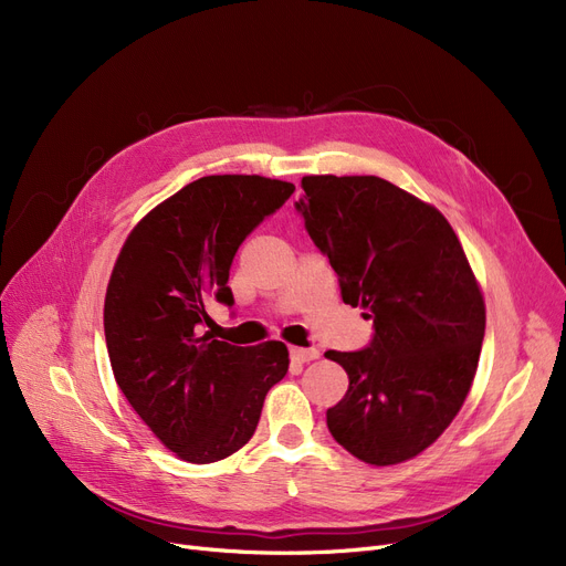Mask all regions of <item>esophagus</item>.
Listing matches in <instances>:
<instances>
[{"instance_id": "obj_1", "label": "esophagus", "mask_w": 566, "mask_h": 566, "mask_svg": "<svg viewBox=\"0 0 566 566\" xmlns=\"http://www.w3.org/2000/svg\"><path fill=\"white\" fill-rule=\"evenodd\" d=\"M289 353H291V360H293V363H298V365H303V363H310V360H316V358H318V350H316V348L291 346V348H289Z\"/></svg>"}]
</instances>
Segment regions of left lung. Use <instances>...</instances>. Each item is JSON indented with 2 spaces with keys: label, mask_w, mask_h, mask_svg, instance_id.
<instances>
[{
  "label": "left lung",
  "mask_w": 566,
  "mask_h": 566,
  "mask_svg": "<svg viewBox=\"0 0 566 566\" xmlns=\"http://www.w3.org/2000/svg\"><path fill=\"white\" fill-rule=\"evenodd\" d=\"M295 203L328 254L342 301L367 310V348L328 350L348 374L328 429L369 465L422 454L461 410L486 328V305L459 235L436 206L378 176H303Z\"/></svg>",
  "instance_id": "obj_1"
}]
</instances>
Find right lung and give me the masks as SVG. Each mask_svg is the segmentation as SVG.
Here are the masks:
<instances>
[{"label":"right lung","mask_w":566,"mask_h":566,"mask_svg":"<svg viewBox=\"0 0 566 566\" xmlns=\"http://www.w3.org/2000/svg\"><path fill=\"white\" fill-rule=\"evenodd\" d=\"M293 190L256 174L197 178L133 227L112 268L103 318L116 385L188 463L241 450L289 369L286 344L231 346L201 323H211L208 298L233 303L227 282L238 245Z\"/></svg>","instance_id":"right-lung-1"}]
</instances>
